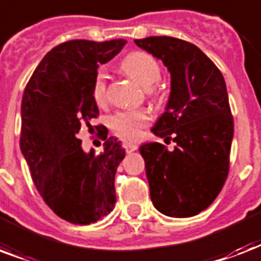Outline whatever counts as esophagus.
Returning a JSON list of instances; mask_svg holds the SVG:
<instances>
[{"label": "esophagus", "instance_id": "obj_1", "mask_svg": "<svg viewBox=\"0 0 261 261\" xmlns=\"http://www.w3.org/2000/svg\"><path fill=\"white\" fill-rule=\"evenodd\" d=\"M124 146V149H126V152L127 153H131V152H134V150H137L138 149V146L135 144H130V142H126V144L123 145Z\"/></svg>", "mask_w": 261, "mask_h": 261}]
</instances>
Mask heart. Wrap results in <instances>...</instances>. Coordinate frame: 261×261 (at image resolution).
<instances>
[{"mask_svg": "<svg viewBox=\"0 0 261 261\" xmlns=\"http://www.w3.org/2000/svg\"><path fill=\"white\" fill-rule=\"evenodd\" d=\"M120 68L134 77L135 81L148 89V94L156 99L163 98V90L153 86L162 77V65L156 57L142 50L131 51L120 61ZM91 97L97 104H102L107 97V73L102 68L97 69L91 82ZM150 116L146 111H122L116 112L111 117L109 124L117 135L124 139L138 138L144 127L148 126Z\"/></svg>", "mask_w": 261, "mask_h": 261, "instance_id": "obj_1", "label": "heart"}]
</instances>
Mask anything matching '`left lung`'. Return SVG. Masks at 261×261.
Segmentation results:
<instances>
[{
  "label": "left lung",
  "instance_id": "8db88e82",
  "mask_svg": "<svg viewBox=\"0 0 261 261\" xmlns=\"http://www.w3.org/2000/svg\"><path fill=\"white\" fill-rule=\"evenodd\" d=\"M171 72L166 112L152 131L172 139L170 152L157 142L139 152L145 160L154 208L172 218L200 214L218 197L230 170L234 120L220 69L196 45L172 37L135 39Z\"/></svg>",
  "mask_w": 261,
  "mask_h": 261
}]
</instances>
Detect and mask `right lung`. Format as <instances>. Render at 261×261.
I'll use <instances>...</instances> for the list:
<instances>
[{
    "instance_id": "obj_1",
    "label": "right lung",
    "mask_w": 261,
    "mask_h": 261,
    "mask_svg": "<svg viewBox=\"0 0 261 261\" xmlns=\"http://www.w3.org/2000/svg\"><path fill=\"white\" fill-rule=\"evenodd\" d=\"M124 39H73L53 47L30 77L21 99L20 149L35 188L57 216L90 224L115 208V174L126 152L102 124L94 126L102 152H83L81 127L99 115L91 97L98 65L113 59Z\"/></svg>"
}]
</instances>
